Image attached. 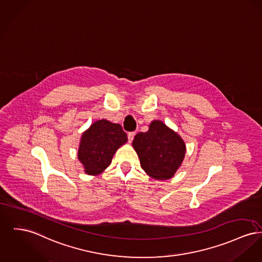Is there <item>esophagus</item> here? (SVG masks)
I'll list each match as a JSON object with an SVG mask.
<instances>
[{
	"mask_svg": "<svg viewBox=\"0 0 262 262\" xmlns=\"http://www.w3.org/2000/svg\"><path fill=\"white\" fill-rule=\"evenodd\" d=\"M135 136H136V133H128L127 139H128V142H129V143L133 142V140L135 139Z\"/></svg>",
	"mask_w": 262,
	"mask_h": 262,
	"instance_id": "obj_1",
	"label": "esophagus"
}]
</instances>
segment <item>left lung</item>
Listing matches in <instances>:
<instances>
[{"mask_svg": "<svg viewBox=\"0 0 262 262\" xmlns=\"http://www.w3.org/2000/svg\"><path fill=\"white\" fill-rule=\"evenodd\" d=\"M133 146L145 173L156 180H167L181 166L186 144L181 137L161 121L154 120L146 133H139Z\"/></svg>", "mask_w": 262, "mask_h": 262, "instance_id": "obj_1", "label": "left lung"}]
</instances>
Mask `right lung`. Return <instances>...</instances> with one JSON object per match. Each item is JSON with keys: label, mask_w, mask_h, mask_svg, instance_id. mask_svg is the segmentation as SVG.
Listing matches in <instances>:
<instances>
[{"label": "right lung", "mask_w": 262, "mask_h": 262, "mask_svg": "<svg viewBox=\"0 0 262 262\" xmlns=\"http://www.w3.org/2000/svg\"><path fill=\"white\" fill-rule=\"evenodd\" d=\"M127 141L126 134L119 123L105 119L96 121L86 129L80 139L78 159L88 175L104 172L112 162L116 151Z\"/></svg>", "instance_id": "obj_1"}]
</instances>
